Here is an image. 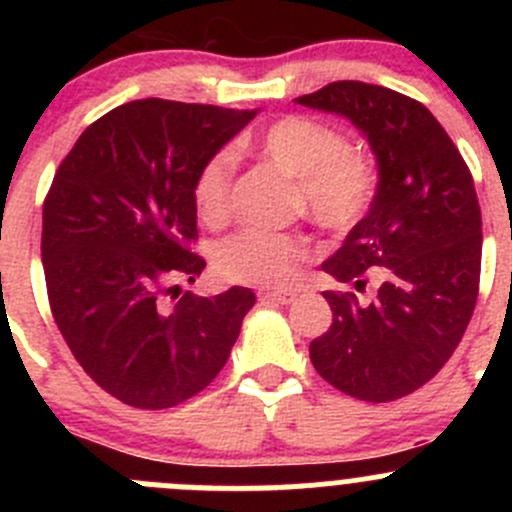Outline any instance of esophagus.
<instances>
[{
  "label": "esophagus",
  "instance_id": "34e87169",
  "mask_svg": "<svg viewBox=\"0 0 512 512\" xmlns=\"http://www.w3.org/2000/svg\"><path fill=\"white\" fill-rule=\"evenodd\" d=\"M292 299H294L292 292H270V289L260 292V302L265 304H289Z\"/></svg>",
  "mask_w": 512,
  "mask_h": 512
}]
</instances>
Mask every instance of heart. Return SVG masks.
I'll list each match as a JSON object with an SVG mask.
<instances>
[{
  "label": "heart",
  "mask_w": 512,
  "mask_h": 512,
  "mask_svg": "<svg viewBox=\"0 0 512 512\" xmlns=\"http://www.w3.org/2000/svg\"><path fill=\"white\" fill-rule=\"evenodd\" d=\"M257 151L297 180L299 205L324 230L349 232L374 205L379 188L376 160L349 146L332 123L312 116H282L260 133ZM232 173L235 158L227 148L200 165L193 200L203 223L220 225L230 213ZM309 255L312 250L304 237L242 227L215 247V270L237 285L280 287L292 280Z\"/></svg>",
  "instance_id": "heart-1"
}]
</instances>
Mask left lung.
<instances>
[{
    "label": "left lung",
    "mask_w": 512,
    "mask_h": 512,
    "mask_svg": "<svg viewBox=\"0 0 512 512\" xmlns=\"http://www.w3.org/2000/svg\"><path fill=\"white\" fill-rule=\"evenodd\" d=\"M294 101L347 116L379 163L374 205L322 267L356 291L371 274L382 285L369 303L355 292H324L334 319L309 356L347 396L396 401L443 369L476 309L483 232L473 175L416 98L334 81Z\"/></svg>",
    "instance_id": "8db88e82"
}]
</instances>
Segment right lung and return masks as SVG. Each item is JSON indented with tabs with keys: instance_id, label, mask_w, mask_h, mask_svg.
Wrapping results in <instances>:
<instances>
[{
	"instance_id": "add662e5",
	"label": "right lung",
	"mask_w": 512,
	"mask_h": 512,
	"mask_svg": "<svg viewBox=\"0 0 512 512\" xmlns=\"http://www.w3.org/2000/svg\"><path fill=\"white\" fill-rule=\"evenodd\" d=\"M257 111L143 98L91 123L44 198L41 262L61 337L81 369L133 409L200 394L255 304L247 287L180 293L205 260L193 183Z\"/></svg>"
}]
</instances>
